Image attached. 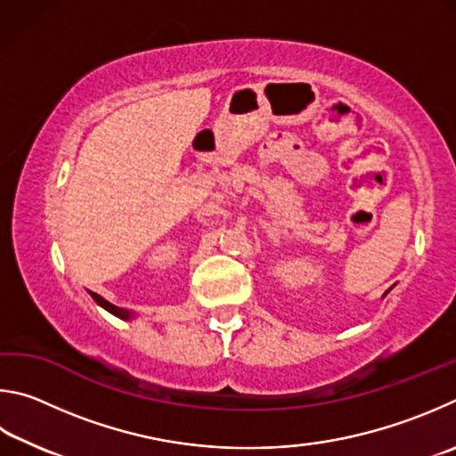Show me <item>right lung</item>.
<instances>
[{"instance_id":"obj_1","label":"right lung","mask_w":456,"mask_h":456,"mask_svg":"<svg viewBox=\"0 0 456 456\" xmlns=\"http://www.w3.org/2000/svg\"><path fill=\"white\" fill-rule=\"evenodd\" d=\"M90 294H92V298H94L95 302H98V305H100L102 308H106L108 313H111L114 316H118V318H124V321H127V318L134 316L132 313H127V310H124V308H118V306H114V305H110V302H108V300H103V298L100 297V294H95V292H90Z\"/></svg>"}]
</instances>
